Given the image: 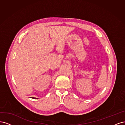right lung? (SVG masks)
<instances>
[{
  "label": "right lung",
  "instance_id": "1",
  "mask_svg": "<svg viewBox=\"0 0 125 125\" xmlns=\"http://www.w3.org/2000/svg\"><path fill=\"white\" fill-rule=\"evenodd\" d=\"M31 98H32V99H36V98H34V97H31Z\"/></svg>",
  "mask_w": 125,
  "mask_h": 125
}]
</instances>
